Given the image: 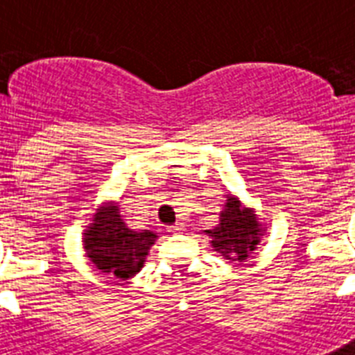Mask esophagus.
<instances>
[{
  "label": "esophagus",
  "mask_w": 355,
  "mask_h": 355,
  "mask_svg": "<svg viewBox=\"0 0 355 355\" xmlns=\"http://www.w3.org/2000/svg\"><path fill=\"white\" fill-rule=\"evenodd\" d=\"M171 232H175V234L184 232V225H182V223H175V225H173V227H171Z\"/></svg>",
  "instance_id": "1"
}]
</instances>
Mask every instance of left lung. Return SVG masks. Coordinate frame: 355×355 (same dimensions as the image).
<instances>
[{"instance_id":"1","label":"left lung","mask_w":355,"mask_h":355,"mask_svg":"<svg viewBox=\"0 0 355 355\" xmlns=\"http://www.w3.org/2000/svg\"><path fill=\"white\" fill-rule=\"evenodd\" d=\"M211 236V247L230 261H243L258 245L259 225L250 210H245L234 197L225 205L221 223L214 230H206Z\"/></svg>"}]
</instances>
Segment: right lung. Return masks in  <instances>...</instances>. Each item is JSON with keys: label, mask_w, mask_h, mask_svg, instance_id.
I'll use <instances>...</instances> for the list:
<instances>
[{"label": "right lung", "mask_w": 355, "mask_h": 355, "mask_svg": "<svg viewBox=\"0 0 355 355\" xmlns=\"http://www.w3.org/2000/svg\"><path fill=\"white\" fill-rule=\"evenodd\" d=\"M155 241L156 234L150 230L138 232L128 228L118 208H105L86 232L85 248L101 272L125 280L141 270L145 256Z\"/></svg>", "instance_id": "right-lung-1"}]
</instances>
